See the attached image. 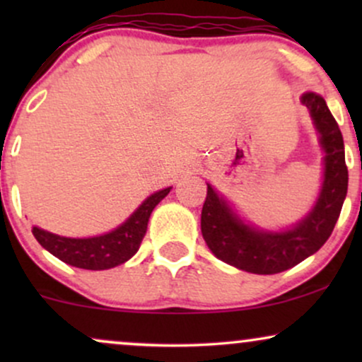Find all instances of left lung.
Masks as SVG:
<instances>
[{"mask_svg":"<svg viewBox=\"0 0 362 362\" xmlns=\"http://www.w3.org/2000/svg\"><path fill=\"white\" fill-rule=\"evenodd\" d=\"M301 103L310 110L323 153V182L313 207L300 223L279 231H267L245 223L230 202L207 184L201 214V231L209 250L219 260L252 274H277L294 267L318 252L334 231L349 173L339 124L322 95L306 91Z\"/></svg>","mask_w":362,"mask_h":362,"instance_id":"1","label":"left lung"}]
</instances>
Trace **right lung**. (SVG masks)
Listing matches in <instances>:
<instances>
[{
    "label": "right lung",
    "instance_id": "obj_1",
    "mask_svg": "<svg viewBox=\"0 0 362 362\" xmlns=\"http://www.w3.org/2000/svg\"><path fill=\"white\" fill-rule=\"evenodd\" d=\"M170 190L172 187L149 195L126 221L109 233L90 238H68L39 226L32 228V233L45 250L66 264L86 271H105L127 262L139 250V245L146 235L149 216L158 202L167 197Z\"/></svg>",
    "mask_w": 362,
    "mask_h": 362
}]
</instances>
